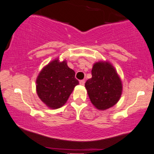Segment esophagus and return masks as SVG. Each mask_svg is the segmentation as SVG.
Here are the masks:
<instances>
[{"mask_svg":"<svg viewBox=\"0 0 154 154\" xmlns=\"http://www.w3.org/2000/svg\"><path fill=\"white\" fill-rule=\"evenodd\" d=\"M79 83H80V84L81 85H82V86H84V84H85V80H81L80 82H79Z\"/></svg>","mask_w":154,"mask_h":154,"instance_id":"34e87169","label":"esophagus"}]
</instances>
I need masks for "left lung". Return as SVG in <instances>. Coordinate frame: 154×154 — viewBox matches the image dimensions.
Returning a JSON list of instances; mask_svg holds the SVG:
<instances>
[{
    "label": "left lung",
    "mask_w": 154,
    "mask_h": 154,
    "mask_svg": "<svg viewBox=\"0 0 154 154\" xmlns=\"http://www.w3.org/2000/svg\"><path fill=\"white\" fill-rule=\"evenodd\" d=\"M91 75L85 83L91 103L99 110L113 106L122 91V82L114 68L108 63L99 62L93 66Z\"/></svg>",
    "instance_id": "1"
}]
</instances>
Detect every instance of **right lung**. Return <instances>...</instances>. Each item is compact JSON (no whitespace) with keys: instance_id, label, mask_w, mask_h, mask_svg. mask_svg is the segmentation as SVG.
<instances>
[{"instance_id":"add662e5","label":"right lung","mask_w":154,"mask_h":154,"mask_svg":"<svg viewBox=\"0 0 154 154\" xmlns=\"http://www.w3.org/2000/svg\"><path fill=\"white\" fill-rule=\"evenodd\" d=\"M39 98L51 108H59L66 103L74 87L79 84L75 72L67 63L54 60L43 68L36 80Z\"/></svg>"}]
</instances>
